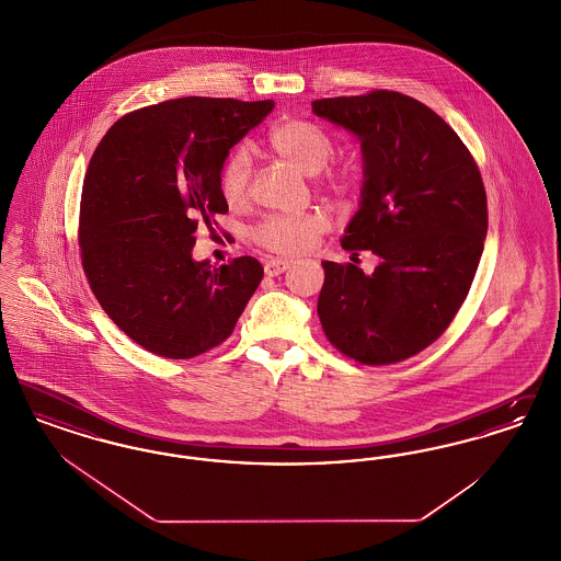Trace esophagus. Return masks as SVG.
Listing matches in <instances>:
<instances>
[{"instance_id":"obj_1","label":"esophagus","mask_w":561,"mask_h":561,"mask_svg":"<svg viewBox=\"0 0 561 561\" xmlns=\"http://www.w3.org/2000/svg\"><path fill=\"white\" fill-rule=\"evenodd\" d=\"M288 267H290V261H286V259H268L265 263V273L268 277H277Z\"/></svg>"}]
</instances>
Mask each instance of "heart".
Segmentation results:
<instances>
[{
  "instance_id": "heart-1",
  "label": "heart",
  "mask_w": 561,
  "mask_h": 561,
  "mask_svg": "<svg viewBox=\"0 0 561 561\" xmlns=\"http://www.w3.org/2000/svg\"><path fill=\"white\" fill-rule=\"evenodd\" d=\"M267 145L275 156L290 161L305 174H318L334 158V140L320 126L302 119H288L273 126L267 134ZM250 174V151L245 145H240L227 156L218 172V188L229 206H240L245 202ZM351 183L348 174L332 172L323 179V185L334 193H347ZM328 229L330 218L321 210L294 216L275 214L254 227L252 240L273 254L298 256L309 252Z\"/></svg>"
}]
</instances>
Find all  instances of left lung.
Returning a JSON list of instances; mask_svg holds the SVG:
<instances>
[{"label": "left lung", "instance_id": "8db88e82", "mask_svg": "<svg viewBox=\"0 0 561 561\" xmlns=\"http://www.w3.org/2000/svg\"><path fill=\"white\" fill-rule=\"evenodd\" d=\"M311 107L362 142V202L341 243L353 256L370 250L380 259L373 275L321 263V328L359 364L403 362L444 334L476 277L488 233L480 168L435 111L400 92Z\"/></svg>", "mask_w": 561, "mask_h": 561}]
</instances>
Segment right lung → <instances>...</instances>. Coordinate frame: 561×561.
<instances>
[{
  "instance_id": "right-lung-1",
  "label": "right lung",
  "mask_w": 561,
  "mask_h": 561,
  "mask_svg": "<svg viewBox=\"0 0 561 561\" xmlns=\"http://www.w3.org/2000/svg\"><path fill=\"white\" fill-rule=\"evenodd\" d=\"M273 101L187 96L138 108L99 142L81 188V265L103 311L136 345L191 359L231 336L263 279L252 256L193 261L197 225L229 206L218 172Z\"/></svg>"
}]
</instances>
